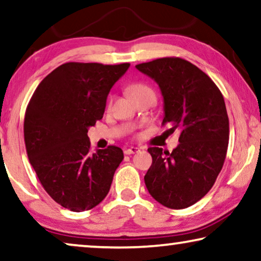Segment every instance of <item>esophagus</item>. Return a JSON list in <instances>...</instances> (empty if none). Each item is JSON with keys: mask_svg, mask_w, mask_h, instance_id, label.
Listing matches in <instances>:
<instances>
[{"mask_svg": "<svg viewBox=\"0 0 261 261\" xmlns=\"http://www.w3.org/2000/svg\"><path fill=\"white\" fill-rule=\"evenodd\" d=\"M138 149L137 147H129V149H125L124 150V154H126V155H130V154H134V153H136V152H138Z\"/></svg>", "mask_w": 261, "mask_h": 261, "instance_id": "esophagus-1", "label": "esophagus"}]
</instances>
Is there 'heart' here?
Instances as JSON below:
<instances>
[{
  "mask_svg": "<svg viewBox=\"0 0 261 261\" xmlns=\"http://www.w3.org/2000/svg\"><path fill=\"white\" fill-rule=\"evenodd\" d=\"M129 93H130L132 99L137 98V97H141V96L154 97V91L152 90V88H150L149 85L143 84V83H135V84L130 85Z\"/></svg>",
  "mask_w": 261,
  "mask_h": 261,
  "instance_id": "obj_1",
  "label": "heart"
}]
</instances>
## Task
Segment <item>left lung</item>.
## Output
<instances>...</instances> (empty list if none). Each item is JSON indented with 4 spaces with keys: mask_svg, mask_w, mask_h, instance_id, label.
<instances>
[{
    "mask_svg": "<svg viewBox=\"0 0 261 261\" xmlns=\"http://www.w3.org/2000/svg\"><path fill=\"white\" fill-rule=\"evenodd\" d=\"M157 82L164 97L171 134L179 131L172 152L149 147L152 164L144 177L149 193L169 208H186L200 200L217 179L226 158L228 116L224 97L204 71L179 57L136 65Z\"/></svg>",
    "mask_w": 261,
    "mask_h": 261,
    "instance_id": "1",
    "label": "left lung"
}]
</instances>
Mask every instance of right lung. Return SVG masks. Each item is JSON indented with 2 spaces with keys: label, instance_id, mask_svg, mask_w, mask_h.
Masks as SVG:
<instances>
[{
  "label": "right lung",
  "instance_id": "1",
  "mask_svg": "<svg viewBox=\"0 0 261 261\" xmlns=\"http://www.w3.org/2000/svg\"><path fill=\"white\" fill-rule=\"evenodd\" d=\"M130 63L68 62L38 84L24 116V143L43 189L73 212L98 205L124 154L120 147L90 152L88 129L102 119L107 97Z\"/></svg>",
  "mask_w": 261,
  "mask_h": 261
}]
</instances>
